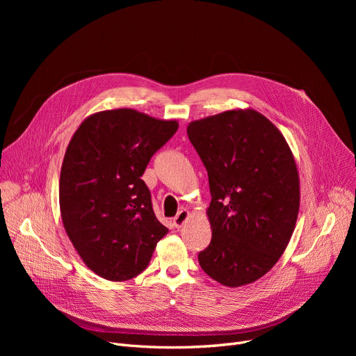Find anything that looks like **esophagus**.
<instances>
[{
  "label": "esophagus",
  "instance_id": "34e87169",
  "mask_svg": "<svg viewBox=\"0 0 356 356\" xmlns=\"http://www.w3.org/2000/svg\"><path fill=\"white\" fill-rule=\"evenodd\" d=\"M189 211H180L176 216H175V219H173V223H175V227L176 228H181L183 227V223L189 219Z\"/></svg>",
  "mask_w": 356,
  "mask_h": 356
}]
</instances>
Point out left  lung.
<instances>
[{"label":"left lung","mask_w":356,"mask_h":356,"mask_svg":"<svg viewBox=\"0 0 356 356\" xmlns=\"http://www.w3.org/2000/svg\"><path fill=\"white\" fill-rule=\"evenodd\" d=\"M188 136L212 195V241L199 264L222 286L251 284L275 266L293 235L300 208L294 156L280 129L251 108L192 121Z\"/></svg>","instance_id":"8db88e82"}]
</instances>
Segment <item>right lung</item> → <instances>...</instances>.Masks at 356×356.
I'll list each match as a JSON object with an SVG mask.
<instances>
[{"mask_svg": "<svg viewBox=\"0 0 356 356\" xmlns=\"http://www.w3.org/2000/svg\"><path fill=\"white\" fill-rule=\"evenodd\" d=\"M179 128L131 108L95 112L66 148L59 203L65 231L85 266L109 282L143 273L168 229L141 179Z\"/></svg>", "mask_w": 356, "mask_h": 356, "instance_id": "1", "label": "right lung"}]
</instances>
